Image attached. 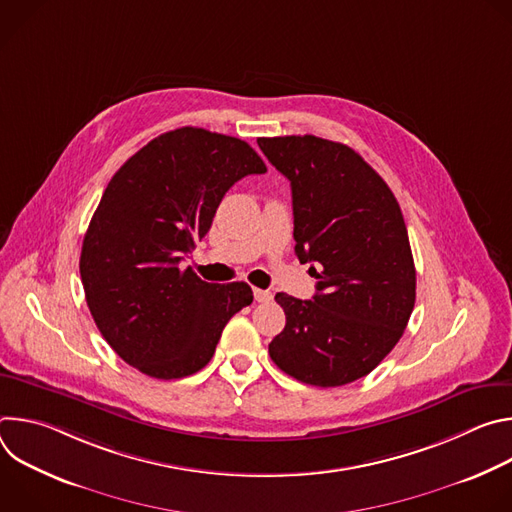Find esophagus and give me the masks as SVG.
Segmentation results:
<instances>
[{"instance_id": "34e87169", "label": "esophagus", "mask_w": 512, "mask_h": 512, "mask_svg": "<svg viewBox=\"0 0 512 512\" xmlns=\"http://www.w3.org/2000/svg\"><path fill=\"white\" fill-rule=\"evenodd\" d=\"M253 296H255V300H257V302H261V304H267V302H271V300H273L271 291H267V289H259V287H255V289H253Z\"/></svg>"}]
</instances>
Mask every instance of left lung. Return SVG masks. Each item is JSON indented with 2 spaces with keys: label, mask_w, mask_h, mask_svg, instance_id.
<instances>
[{
  "label": "left lung",
  "mask_w": 512,
  "mask_h": 512,
  "mask_svg": "<svg viewBox=\"0 0 512 512\" xmlns=\"http://www.w3.org/2000/svg\"><path fill=\"white\" fill-rule=\"evenodd\" d=\"M289 180L296 255L318 283L312 300L277 294L285 328L277 367L306 385L367 377L403 336L415 306L407 227L387 182L344 143L316 135L259 137Z\"/></svg>",
  "instance_id": "obj_1"
}]
</instances>
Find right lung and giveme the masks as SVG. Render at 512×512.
I'll return each mask as SVG.
<instances>
[{"instance_id": "add662e5", "label": "right lung", "mask_w": 512, "mask_h": 512, "mask_svg": "<svg viewBox=\"0 0 512 512\" xmlns=\"http://www.w3.org/2000/svg\"><path fill=\"white\" fill-rule=\"evenodd\" d=\"M265 172L247 141L180 127L143 145L107 184L83 241L81 279L99 332L139 373L194 375L253 302L245 281L206 283L180 261L208 233L227 190Z\"/></svg>"}]
</instances>
